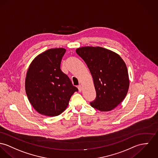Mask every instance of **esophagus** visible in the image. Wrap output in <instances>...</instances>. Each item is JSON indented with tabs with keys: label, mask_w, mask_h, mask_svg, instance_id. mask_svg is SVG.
Wrapping results in <instances>:
<instances>
[{
	"label": "esophagus",
	"mask_w": 158,
	"mask_h": 158,
	"mask_svg": "<svg viewBox=\"0 0 158 158\" xmlns=\"http://www.w3.org/2000/svg\"><path fill=\"white\" fill-rule=\"evenodd\" d=\"M77 88H78L79 91V92H81V91H82V86L81 85H79L78 86H77Z\"/></svg>",
	"instance_id": "esophagus-1"
}]
</instances>
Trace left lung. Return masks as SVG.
Instances as JSON below:
<instances>
[{
  "label": "left lung",
  "mask_w": 158,
  "mask_h": 158,
  "mask_svg": "<svg viewBox=\"0 0 158 158\" xmlns=\"http://www.w3.org/2000/svg\"><path fill=\"white\" fill-rule=\"evenodd\" d=\"M76 52L85 61L93 78L96 97L90 102L91 106L100 111L114 109L129 89L125 62L118 54L100 47H82Z\"/></svg>",
  "instance_id": "1"
}]
</instances>
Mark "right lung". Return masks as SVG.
Instances as JSON below:
<instances>
[{
	"instance_id": "obj_1",
	"label": "right lung",
	"mask_w": 158,
	"mask_h": 158,
	"mask_svg": "<svg viewBox=\"0 0 158 158\" xmlns=\"http://www.w3.org/2000/svg\"><path fill=\"white\" fill-rule=\"evenodd\" d=\"M65 51L56 48L44 52L32 62L27 72V96L34 108L42 115H59L67 107L73 93L78 91L60 69Z\"/></svg>"
}]
</instances>
